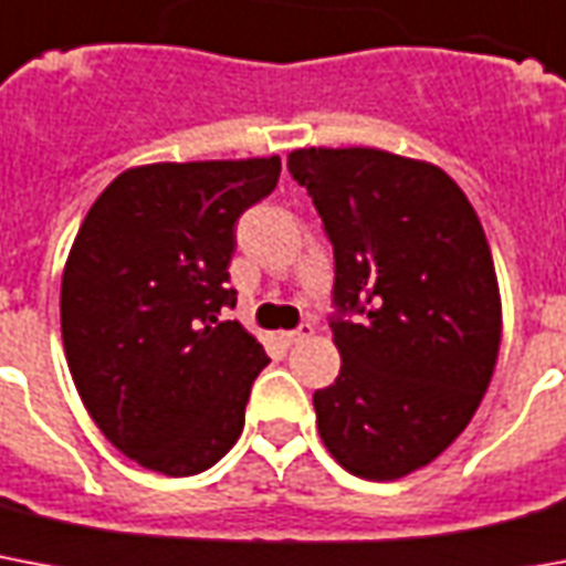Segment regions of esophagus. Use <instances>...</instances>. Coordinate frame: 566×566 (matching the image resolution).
Wrapping results in <instances>:
<instances>
[{
	"instance_id": "esophagus-1",
	"label": "esophagus",
	"mask_w": 566,
	"mask_h": 566,
	"mask_svg": "<svg viewBox=\"0 0 566 566\" xmlns=\"http://www.w3.org/2000/svg\"><path fill=\"white\" fill-rule=\"evenodd\" d=\"M312 333H315V327H312L310 321H306V324H301L297 329H289V333H283V342H286V345H297V342L310 338Z\"/></svg>"
}]
</instances>
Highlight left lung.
<instances>
[{"label":"left lung","instance_id":"1","mask_svg":"<svg viewBox=\"0 0 566 566\" xmlns=\"http://www.w3.org/2000/svg\"><path fill=\"white\" fill-rule=\"evenodd\" d=\"M289 171L336 256L342 370L312 395L321 441L354 476L391 482L462 436L494 377L503 306L485 230L432 163L297 148Z\"/></svg>","mask_w":566,"mask_h":566}]
</instances>
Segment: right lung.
Listing matches in <instances>:
<instances>
[{
  "instance_id": "obj_1",
  "label": "right lung",
  "mask_w": 566,
  "mask_h": 566,
  "mask_svg": "<svg viewBox=\"0 0 566 566\" xmlns=\"http://www.w3.org/2000/svg\"><path fill=\"white\" fill-rule=\"evenodd\" d=\"M280 157L151 163L90 207L61 283L72 379L104 438L166 476L212 468L245 427L262 345L239 321L237 219L271 196Z\"/></svg>"
}]
</instances>
